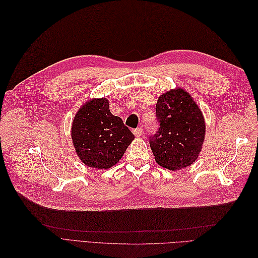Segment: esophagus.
I'll list each match as a JSON object with an SVG mask.
<instances>
[{"label": "esophagus", "instance_id": "1", "mask_svg": "<svg viewBox=\"0 0 258 258\" xmlns=\"http://www.w3.org/2000/svg\"><path fill=\"white\" fill-rule=\"evenodd\" d=\"M142 132H143V129L141 128V127H139V128H136V129H134V135L136 136V137H140L142 135Z\"/></svg>", "mask_w": 258, "mask_h": 258}]
</instances>
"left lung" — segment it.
Instances as JSON below:
<instances>
[{
	"instance_id": "left-lung-1",
	"label": "left lung",
	"mask_w": 258,
	"mask_h": 258,
	"mask_svg": "<svg viewBox=\"0 0 258 258\" xmlns=\"http://www.w3.org/2000/svg\"><path fill=\"white\" fill-rule=\"evenodd\" d=\"M159 129L150 139L155 160L172 171L197 160L206 137L204 114L196 101L181 87L162 93L156 104Z\"/></svg>"
}]
</instances>
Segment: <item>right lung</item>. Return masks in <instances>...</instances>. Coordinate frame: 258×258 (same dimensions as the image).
<instances>
[{
    "mask_svg": "<svg viewBox=\"0 0 258 258\" xmlns=\"http://www.w3.org/2000/svg\"><path fill=\"white\" fill-rule=\"evenodd\" d=\"M72 143L84 165L105 170L118 162L135 140L106 98L90 99L80 107L71 127Z\"/></svg>",
    "mask_w": 258,
    "mask_h": 258,
    "instance_id": "add662e5",
    "label": "right lung"
}]
</instances>
